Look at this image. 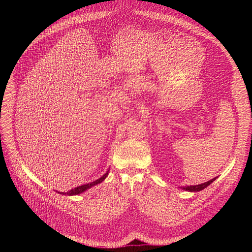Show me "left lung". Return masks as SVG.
<instances>
[{
    "label": "left lung",
    "mask_w": 252,
    "mask_h": 252,
    "mask_svg": "<svg viewBox=\"0 0 252 252\" xmlns=\"http://www.w3.org/2000/svg\"><path fill=\"white\" fill-rule=\"evenodd\" d=\"M216 178L213 179V180H209L205 183H202V184H199V185H190V186H184V187H180L186 191H191V192H197V191H201L203 190L204 188H206L207 186H209L212 182H214L216 180Z\"/></svg>",
    "instance_id": "obj_1"
}]
</instances>
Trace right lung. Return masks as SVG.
Segmentation results:
<instances>
[{
    "label": "right lung",
    "instance_id": "add662e5",
    "mask_svg": "<svg viewBox=\"0 0 252 252\" xmlns=\"http://www.w3.org/2000/svg\"><path fill=\"white\" fill-rule=\"evenodd\" d=\"M108 171L102 177V178H100V179H98L97 180H95V181H93V182H90V183H87V184H83V185H80V186H78V187H75V188H73L72 190H70V191H68V192H61V194H63V195H77V194H79V193H82V192H84L85 190H87V189H89V188H91L92 186H94V185H96V184H98V183H101L103 180H105L106 178H107V176H108Z\"/></svg>",
    "mask_w": 252,
    "mask_h": 252
}]
</instances>
